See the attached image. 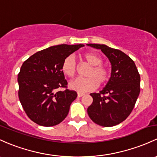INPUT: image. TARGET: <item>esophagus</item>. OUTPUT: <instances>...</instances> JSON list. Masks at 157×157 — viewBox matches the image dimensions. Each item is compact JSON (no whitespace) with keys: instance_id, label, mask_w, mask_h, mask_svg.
Listing matches in <instances>:
<instances>
[{"instance_id":"34e87169","label":"esophagus","mask_w":157,"mask_h":157,"mask_svg":"<svg viewBox=\"0 0 157 157\" xmlns=\"http://www.w3.org/2000/svg\"><path fill=\"white\" fill-rule=\"evenodd\" d=\"M84 95H85V94H84V93H81V92H78V93H77V96H78L79 98H80V97L83 96Z\"/></svg>"}]
</instances>
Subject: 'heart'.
<instances>
[{"instance_id":"1","label":"heart","mask_w":157,"mask_h":157,"mask_svg":"<svg viewBox=\"0 0 157 157\" xmlns=\"http://www.w3.org/2000/svg\"><path fill=\"white\" fill-rule=\"evenodd\" d=\"M87 64L91 65L85 78H77L70 83L72 90L79 92H86L95 90L100 86H105L110 79V71L108 67L102 64L103 59L98 54L87 52L83 55ZM77 63L73 55L67 56L62 65L63 73L69 77H74L77 71Z\"/></svg>"}]
</instances>
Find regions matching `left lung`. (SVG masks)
Segmentation results:
<instances>
[{
  "mask_svg": "<svg viewBox=\"0 0 157 157\" xmlns=\"http://www.w3.org/2000/svg\"><path fill=\"white\" fill-rule=\"evenodd\" d=\"M100 49L111 63V77L99 93H91L88 115L96 124L116 126L124 121L134 108L140 93L141 77L134 61L126 53L104 44H89Z\"/></svg>",
  "mask_w": 157,
  "mask_h": 157,
  "instance_id": "left-lung-1",
  "label": "left lung"
}]
</instances>
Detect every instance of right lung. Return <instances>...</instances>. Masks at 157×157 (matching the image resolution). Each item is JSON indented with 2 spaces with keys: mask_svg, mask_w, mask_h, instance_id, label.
Segmentation results:
<instances>
[{
  "mask_svg": "<svg viewBox=\"0 0 157 157\" xmlns=\"http://www.w3.org/2000/svg\"><path fill=\"white\" fill-rule=\"evenodd\" d=\"M83 46H53L36 52L22 64L18 74V94L25 112L34 123L53 126L68 114L77 94L67 89L62 65L67 56ZM59 88L64 90L57 91Z\"/></svg>",
  "mask_w": 157,
  "mask_h": 157,
  "instance_id": "add662e5",
  "label": "right lung"
}]
</instances>
